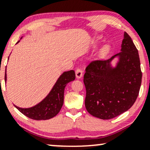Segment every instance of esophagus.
<instances>
[{
    "label": "esophagus",
    "mask_w": 150,
    "mask_h": 150,
    "mask_svg": "<svg viewBox=\"0 0 150 150\" xmlns=\"http://www.w3.org/2000/svg\"><path fill=\"white\" fill-rule=\"evenodd\" d=\"M83 76V71H82L81 69L77 68L76 69V77L77 79H81Z\"/></svg>",
    "instance_id": "obj_1"
}]
</instances>
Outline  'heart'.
<instances>
[{
    "label": "heart",
    "instance_id": "b5f03b06",
    "mask_svg": "<svg viewBox=\"0 0 150 150\" xmlns=\"http://www.w3.org/2000/svg\"><path fill=\"white\" fill-rule=\"evenodd\" d=\"M110 51V46L109 45H104L99 49L97 54V58L99 59H103L109 54Z\"/></svg>",
    "mask_w": 150,
    "mask_h": 150
}]
</instances>
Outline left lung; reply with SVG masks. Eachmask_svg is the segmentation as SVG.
Returning <instances> with one entry per match:
<instances>
[{"label":"left lung","mask_w":150,"mask_h":150,"mask_svg":"<svg viewBox=\"0 0 150 150\" xmlns=\"http://www.w3.org/2000/svg\"><path fill=\"white\" fill-rule=\"evenodd\" d=\"M118 56L115 67L110 62ZM139 54L131 37L125 32L121 52L107 60L91 62L83 76L85 107L90 114L110 120L128 110L136 101L142 83Z\"/></svg>","instance_id":"8db88e82"}]
</instances>
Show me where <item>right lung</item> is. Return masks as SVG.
I'll return each mask as SVG.
<instances>
[{
	"label": "right lung",
	"mask_w": 150,
	"mask_h": 150,
	"mask_svg": "<svg viewBox=\"0 0 150 150\" xmlns=\"http://www.w3.org/2000/svg\"><path fill=\"white\" fill-rule=\"evenodd\" d=\"M19 41H18V43ZM76 78L74 70L65 71L58 79L49 94L46 97L34 107L30 108L16 107L28 118L35 120H46L53 118L60 112L64 104V88L69 82L74 81ZM6 71L5 74V81H6Z\"/></svg>",
	"instance_id": "right-lung-1"
}]
</instances>
